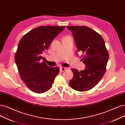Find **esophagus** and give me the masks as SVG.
<instances>
[{"label": "esophagus", "mask_w": 125, "mask_h": 125, "mask_svg": "<svg viewBox=\"0 0 125 125\" xmlns=\"http://www.w3.org/2000/svg\"><path fill=\"white\" fill-rule=\"evenodd\" d=\"M66 69H67L66 68L61 67L60 68V72H63L64 71H65V70H66Z\"/></svg>", "instance_id": "1"}]
</instances>
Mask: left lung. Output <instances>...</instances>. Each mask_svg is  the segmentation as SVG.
I'll return each mask as SVG.
<instances>
[{
    "label": "left lung",
    "instance_id": "1",
    "mask_svg": "<svg viewBox=\"0 0 125 125\" xmlns=\"http://www.w3.org/2000/svg\"><path fill=\"white\" fill-rule=\"evenodd\" d=\"M78 52L82 53L81 61L85 68L79 72L72 68L73 73L69 84L79 91L89 90L98 83L104 75L109 59L105 41L97 32L86 26H70Z\"/></svg>",
    "mask_w": 125,
    "mask_h": 125
}]
</instances>
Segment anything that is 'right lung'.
I'll use <instances>...</instances> for the list:
<instances>
[{
  "mask_svg": "<svg viewBox=\"0 0 125 125\" xmlns=\"http://www.w3.org/2000/svg\"><path fill=\"white\" fill-rule=\"evenodd\" d=\"M65 28L40 26L28 32L19 42L15 63L21 79L34 93L42 94L49 90L59 73V67H50L40 60L53 40Z\"/></svg>",
  "mask_w": 125,
  "mask_h": 125,
  "instance_id": "right-lung-1",
  "label": "right lung"
}]
</instances>
